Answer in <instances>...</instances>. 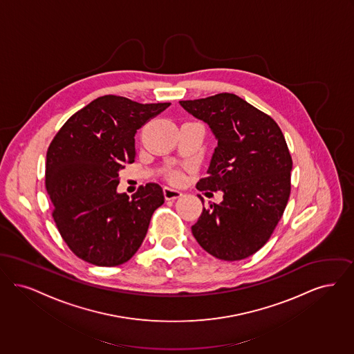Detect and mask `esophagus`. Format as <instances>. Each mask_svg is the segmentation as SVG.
Listing matches in <instances>:
<instances>
[{
    "instance_id": "obj_1",
    "label": "esophagus",
    "mask_w": 354,
    "mask_h": 354,
    "mask_svg": "<svg viewBox=\"0 0 354 354\" xmlns=\"http://www.w3.org/2000/svg\"><path fill=\"white\" fill-rule=\"evenodd\" d=\"M164 196H165V200H177V198H180L183 196V192L178 190V189H174L171 186H165L164 187Z\"/></svg>"
}]
</instances>
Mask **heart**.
<instances>
[{"label":"heart","instance_id":"b5f03b06","mask_svg":"<svg viewBox=\"0 0 354 354\" xmlns=\"http://www.w3.org/2000/svg\"><path fill=\"white\" fill-rule=\"evenodd\" d=\"M178 177H180V176H178L177 173H173V174H171V178H173V180H178Z\"/></svg>","mask_w":354,"mask_h":354}]
</instances>
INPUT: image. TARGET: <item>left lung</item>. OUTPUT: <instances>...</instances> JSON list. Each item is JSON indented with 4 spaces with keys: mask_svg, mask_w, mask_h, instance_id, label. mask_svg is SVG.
<instances>
[{
    "mask_svg": "<svg viewBox=\"0 0 354 354\" xmlns=\"http://www.w3.org/2000/svg\"><path fill=\"white\" fill-rule=\"evenodd\" d=\"M180 106L207 124L218 141L197 189L221 192L222 201L203 207L192 232L218 259H245L267 243L290 198L292 158L286 138L268 115L234 93Z\"/></svg>",
    "mask_w": 354,
    "mask_h": 354,
    "instance_id": "left-lung-1",
    "label": "left lung"
}]
</instances>
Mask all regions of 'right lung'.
Segmentation results:
<instances>
[{"label":"right lung","mask_w":354,"mask_h":354,"mask_svg":"<svg viewBox=\"0 0 354 354\" xmlns=\"http://www.w3.org/2000/svg\"><path fill=\"white\" fill-rule=\"evenodd\" d=\"M169 106L100 96L74 113L51 141L47 193L62 238L77 258L113 267L141 246L164 192L149 183L129 198L118 192L119 171L135 161L138 129Z\"/></svg>","instance_id":"right-lung-1"}]
</instances>
